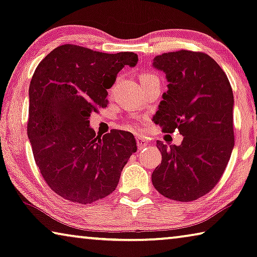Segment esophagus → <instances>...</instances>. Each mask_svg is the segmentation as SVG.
Here are the masks:
<instances>
[{
	"label": "esophagus",
	"instance_id": "1",
	"mask_svg": "<svg viewBox=\"0 0 257 257\" xmlns=\"http://www.w3.org/2000/svg\"><path fill=\"white\" fill-rule=\"evenodd\" d=\"M136 141H137V146H138V149H140V150L144 149L149 145L148 142H146L143 137H137Z\"/></svg>",
	"mask_w": 257,
	"mask_h": 257
}]
</instances>
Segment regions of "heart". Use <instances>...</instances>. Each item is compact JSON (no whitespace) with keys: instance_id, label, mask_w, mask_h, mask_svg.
<instances>
[{"instance_id":"obj_1","label":"heart","mask_w":257,"mask_h":257,"mask_svg":"<svg viewBox=\"0 0 257 257\" xmlns=\"http://www.w3.org/2000/svg\"><path fill=\"white\" fill-rule=\"evenodd\" d=\"M152 77H156V75L150 74V73H144V74H142V75H141V83H142V82H144V81H146V80H149V79H152ZM128 128H130V129L136 128L135 122L130 121L129 123H128Z\"/></svg>"}]
</instances>
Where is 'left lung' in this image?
<instances>
[{"label": "left lung", "mask_w": 257, "mask_h": 257, "mask_svg": "<svg viewBox=\"0 0 257 257\" xmlns=\"http://www.w3.org/2000/svg\"><path fill=\"white\" fill-rule=\"evenodd\" d=\"M152 66L166 74L153 121L162 132L180 130L181 145L157 142L162 160L152 183L164 197L192 201L215 187L234 146L233 92L219 65L203 52L180 50L154 57Z\"/></svg>", "instance_id": "1"}]
</instances>
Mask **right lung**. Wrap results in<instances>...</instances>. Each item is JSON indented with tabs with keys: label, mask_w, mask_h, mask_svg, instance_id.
Wrapping results in <instances>:
<instances>
[{
	"label": "right lung",
	"mask_w": 257,
	"mask_h": 257,
	"mask_svg": "<svg viewBox=\"0 0 257 257\" xmlns=\"http://www.w3.org/2000/svg\"><path fill=\"white\" fill-rule=\"evenodd\" d=\"M137 62L134 52L64 44L36 67L28 90V140L44 181L66 200L87 205L112 193L137 151L132 133L113 129L98 136L89 121L107 106L117 73Z\"/></svg>",
	"instance_id": "obj_1"
}]
</instances>
